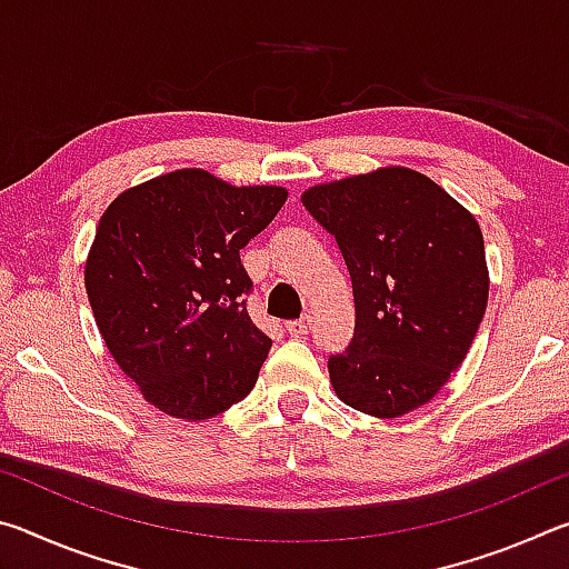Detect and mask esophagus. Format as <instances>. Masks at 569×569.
Masks as SVG:
<instances>
[{"instance_id": "1", "label": "esophagus", "mask_w": 569, "mask_h": 569, "mask_svg": "<svg viewBox=\"0 0 569 569\" xmlns=\"http://www.w3.org/2000/svg\"><path fill=\"white\" fill-rule=\"evenodd\" d=\"M311 326H313L311 316H301V319L288 321V323H286V331L291 333V336H306L308 331H311Z\"/></svg>"}]
</instances>
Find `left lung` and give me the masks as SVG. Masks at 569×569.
I'll list each match as a JSON object with an SVG mask.
<instances>
[{"mask_svg": "<svg viewBox=\"0 0 569 569\" xmlns=\"http://www.w3.org/2000/svg\"><path fill=\"white\" fill-rule=\"evenodd\" d=\"M301 203L336 238L353 288V339L329 359L336 397L379 419L423 407L467 359L487 311L477 218L401 166L321 182Z\"/></svg>", "mask_w": 569, "mask_h": 569, "instance_id": "1", "label": "left lung"}]
</instances>
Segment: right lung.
Listing matches in <instances>:
<instances>
[{
	"label": "right lung",
	"mask_w": 569,
	"mask_h": 569,
	"mask_svg": "<svg viewBox=\"0 0 569 569\" xmlns=\"http://www.w3.org/2000/svg\"><path fill=\"white\" fill-rule=\"evenodd\" d=\"M288 198L186 168L128 188L100 218L84 288L108 351L146 401L203 421L246 399L271 351L250 321L240 250Z\"/></svg>",
	"instance_id": "1"
}]
</instances>
